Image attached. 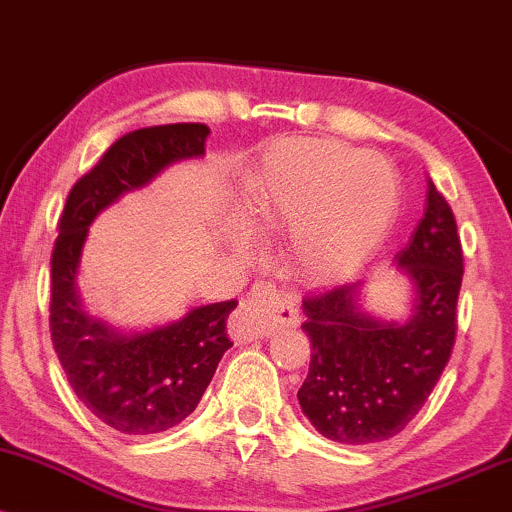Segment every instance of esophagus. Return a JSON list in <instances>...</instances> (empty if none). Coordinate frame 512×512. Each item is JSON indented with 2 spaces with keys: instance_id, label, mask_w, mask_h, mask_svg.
<instances>
[{
  "instance_id": "34e87169",
  "label": "esophagus",
  "mask_w": 512,
  "mask_h": 512,
  "mask_svg": "<svg viewBox=\"0 0 512 512\" xmlns=\"http://www.w3.org/2000/svg\"><path fill=\"white\" fill-rule=\"evenodd\" d=\"M298 322V298L279 286L262 281L252 286L243 308L238 310V327L243 337H264L276 327H289Z\"/></svg>"
}]
</instances>
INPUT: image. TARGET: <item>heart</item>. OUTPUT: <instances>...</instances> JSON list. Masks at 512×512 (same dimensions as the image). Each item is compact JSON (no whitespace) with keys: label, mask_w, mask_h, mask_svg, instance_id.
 Instances as JSON below:
<instances>
[{"label":"heart","mask_w":512,"mask_h":512,"mask_svg":"<svg viewBox=\"0 0 512 512\" xmlns=\"http://www.w3.org/2000/svg\"><path fill=\"white\" fill-rule=\"evenodd\" d=\"M397 173L383 156L332 139H291L264 158L248 190V216L293 228L298 262L313 276L351 272L390 226Z\"/></svg>","instance_id":"1"}]
</instances>
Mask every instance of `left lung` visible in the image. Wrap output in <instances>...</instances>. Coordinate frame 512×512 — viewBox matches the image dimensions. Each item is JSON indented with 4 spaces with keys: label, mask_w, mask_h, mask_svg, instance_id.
<instances>
[{
    "label": "left lung",
    "mask_w": 512,
    "mask_h": 512,
    "mask_svg": "<svg viewBox=\"0 0 512 512\" xmlns=\"http://www.w3.org/2000/svg\"><path fill=\"white\" fill-rule=\"evenodd\" d=\"M414 284V315L404 325L358 310L363 281L303 298L310 337L303 414L325 438L368 445L404 431L448 366L457 337L462 243L450 204L428 180L424 219L397 252Z\"/></svg>",
    "instance_id": "left-lung-1"
}]
</instances>
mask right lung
<instances>
[{
	"label": "right lung",
	"instance_id": "add662e5",
	"mask_svg": "<svg viewBox=\"0 0 512 512\" xmlns=\"http://www.w3.org/2000/svg\"><path fill=\"white\" fill-rule=\"evenodd\" d=\"M209 127L178 122L134 129L76 180L57 223L50 257V337L76 397L103 424L125 436H151L195 411L233 342L226 320L238 301L190 310L182 320L144 334H120L88 317L74 276L88 226L129 190L144 187L170 163L202 156Z\"/></svg>",
	"mask_w": 512,
	"mask_h": 512
}]
</instances>
